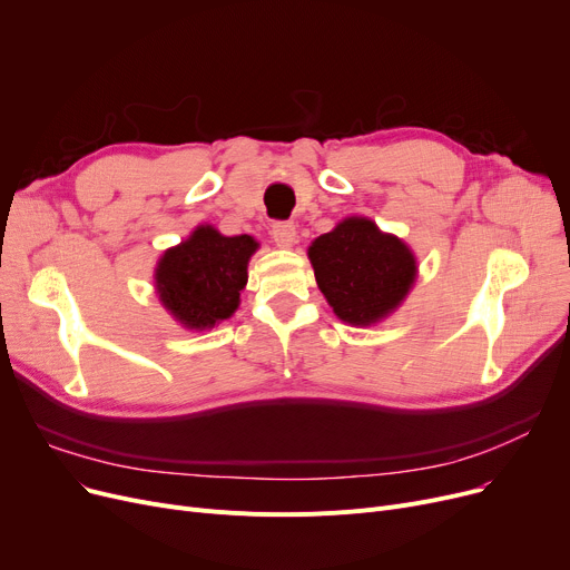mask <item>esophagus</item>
Masks as SVG:
<instances>
[{"label":"esophagus","instance_id":"obj_1","mask_svg":"<svg viewBox=\"0 0 570 570\" xmlns=\"http://www.w3.org/2000/svg\"><path fill=\"white\" fill-rule=\"evenodd\" d=\"M273 239L275 243L279 245V247H284V249H288V247H293L295 245V237H297V230H295V224L293 222H275L273 224Z\"/></svg>","mask_w":570,"mask_h":570}]
</instances>
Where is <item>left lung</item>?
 <instances>
[{
    "label": "left lung",
    "instance_id": "8db88e82",
    "mask_svg": "<svg viewBox=\"0 0 570 570\" xmlns=\"http://www.w3.org/2000/svg\"><path fill=\"white\" fill-rule=\"evenodd\" d=\"M314 277L333 312L351 325L393 314L415 282V256L367 217H348L309 247Z\"/></svg>",
    "mask_w": 570,
    "mask_h": 570
}]
</instances>
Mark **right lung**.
<instances>
[{
	"label": "right lung",
	"instance_id": "1",
	"mask_svg": "<svg viewBox=\"0 0 570 570\" xmlns=\"http://www.w3.org/2000/svg\"><path fill=\"white\" fill-rule=\"evenodd\" d=\"M256 249L252 235L226 237L213 226H198L185 243L159 258L155 269L159 301L189 331H209L237 309Z\"/></svg>",
	"mask_w": 570,
	"mask_h": 570
}]
</instances>
